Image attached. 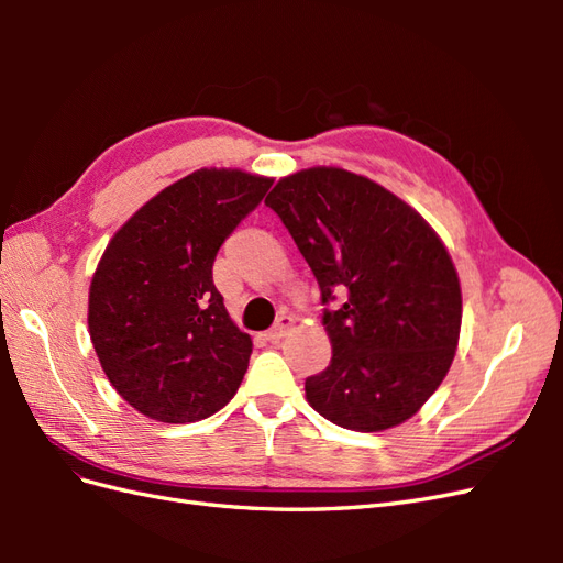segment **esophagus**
Listing matches in <instances>:
<instances>
[{"instance_id": "esophagus-1", "label": "esophagus", "mask_w": 563, "mask_h": 563, "mask_svg": "<svg viewBox=\"0 0 563 563\" xmlns=\"http://www.w3.org/2000/svg\"><path fill=\"white\" fill-rule=\"evenodd\" d=\"M294 317H288V314H282L279 319H277V323L275 327H272L267 333H265V340H269V343H279V340L284 338V335H288L294 331Z\"/></svg>"}]
</instances>
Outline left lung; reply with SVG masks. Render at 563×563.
Instances as JSON below:
<instances>
[{"instance_id":"8db88e82","label":"left lung","mask_w":563,"mask_h":563,"mask_svg":"<svg viewBox=\"0 0 563 563\" xmlns=\"http://www.w3.org/2000/svg\"><path fill=\"white\" fill-rule=\"evenodd\" d=\"M319 282L333 356L305 380L319 416L380 432L411 418L444 380L463 298L437 232L399 197L345 168L282 178L265 199Z\"/></svg>"}]
</instances>
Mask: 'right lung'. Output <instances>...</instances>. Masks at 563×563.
Wrapping results in <instances>:
<instances>
[{"instance_id": "right-lung-1", "label": "right lung", "mask_w": 563, "mask_h": 563, "mask_svg": "<svg viewBox=\"0 0 563 563\" xmlns=\"http://www.w3.org/2000/svg\"><path fill=\"white\" fill-rule=\"evenodd\" d=\"M269 185L199 168L152 197L108 244L89 291V333L108 380L143 416L209 418L242 385L253 343L225 310L213 261Z\"/></svg>"}]
</instances>
